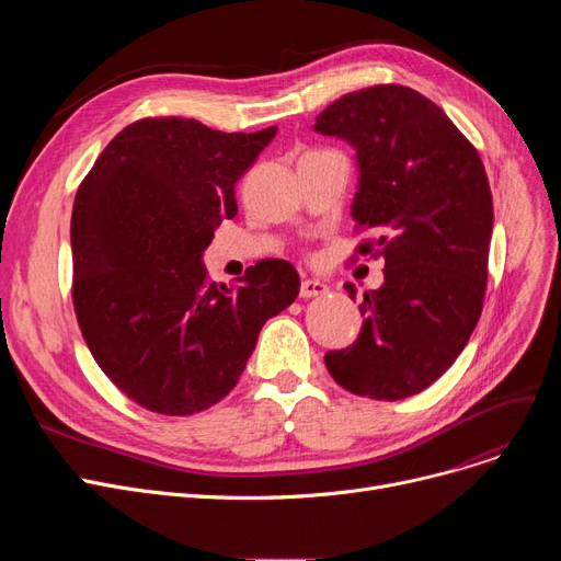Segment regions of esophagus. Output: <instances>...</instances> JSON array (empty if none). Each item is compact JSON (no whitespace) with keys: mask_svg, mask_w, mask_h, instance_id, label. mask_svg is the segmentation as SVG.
Returning <instances> with one entry per match:
<instances>
[{"mask_svg":"<svg viewBox=\"0 0 561 561\" xmlns=\"http://www.w3.org/2000/svg\"><path fill=\"white\" fill-rule=\"evenodd\" d=\"M325 293H328V286L318 279H302V284H300V298H305V300L320 298V296H325Z\"/></svg>","mask_w":561,"mask_h":561,"instance_id":"obj_1","label":"esophagus"}]
</instances>
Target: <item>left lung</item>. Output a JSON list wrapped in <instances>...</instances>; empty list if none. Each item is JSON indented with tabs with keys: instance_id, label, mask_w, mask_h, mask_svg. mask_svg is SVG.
I'll list each match as a JSON object with an SVG mask.
<instances>
[{
	"instance_id": "8db88e82",
	"label": "left lung",
	"mask_w": 561,
	"mask_h": 561,
	"mask_svg": "<svg viewBox=\"0 0 561 561\" xmlns=\"http://www.w3.org/2000/svg\"><path fill=\"white\" fill-rule=\"evenodd\" d=\"M313 129L355 145L352 218L375 233L355 252L385 259V284L359 305V339L325 366L350 393L416 396L455 364L482 313L493 231L484 163L444 111L400 83L343 95Z\"/></svg>"
}]
</instances>
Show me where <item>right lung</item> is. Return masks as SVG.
<instances>
[{"mask_svg": "<svg viewBox=\"0 0 561 561\" xmlns=\"http://www.w3.org/2000/svg\"><path fill=\"white\" fill-rule=\"evenodd\" d=\"M277 127L225 134L193 117H142L117 134L79 184L72 305L81 336L129 400L191 416L239 381L263 322L296 302L298 271L261 259L233 286L202 252L239 214L236 182Z\"/></svg>", "mask_w": 561, "mask_h": 561, "instance_id": "right-lung-1", "label": "right lung"}]
</instances>
